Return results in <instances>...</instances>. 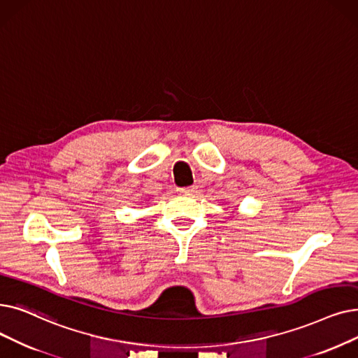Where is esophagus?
Wrapping results in <instances>:
<instances>
[{"instance_id":"obj_1","label":"esophagus","mask_w":358,"mask_h":358,"mask_svg":"<svg viewBox=\"0 0 358 358\" xmlns=\"http://www.w3.org/2000/svg\"><path fill=\"white\" fill-rule=\"evenodd\" d=\"M180 192L184 193V194H193V193L197 192V185H190V187H182V189H180Z\"/></svg>"}]
</instances>
